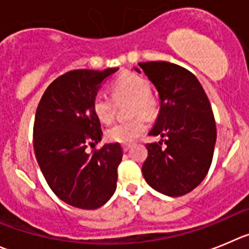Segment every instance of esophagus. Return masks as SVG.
Returning a JSON list of instances; mask_svg holds the SVG:
<instances>
[{"instance_id":"1","label":"esophagus","mask_w":249,"mask_h":249,"mask_svg":"<svg viewBox=\"0 0 249 249\" xmlns=\"http://www.w3.org/2000/svg\"><path fill=\"white\" fill-rule=\"evenodd\" d=\"M130 147H131V145H130V144H124V145H123V150H124L125 152L129 151Z\"/></svg>"}]
</instances>
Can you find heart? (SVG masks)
Wrapping results in <instances>:
<instances>
[{
    "instance_id": "1",
    "label": "heart",
    "mask_w": 249,
    "mask_h": 249,
    "mask_svg": "<svg viewBox=\"0 0 249 249\" xmlns=\"http://www.w3.org/2000/svg\"><path fill=\"white\" fill-rule=\"evenodd\" d=\"M115 98H127L133 100L131 115H151L154 111V100L149 97L150 86L147 80L135 73H125L120 75L113 84ZM93 110L102 123H109L113 119L114 104L108 94L99 91L93 99ZM147 124L142 116H136L127 122H120L105 130V139L110 142L130 144L145 133Z\"/></svg>"
}]
</instances>
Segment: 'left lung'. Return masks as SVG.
Returning a JSON list of instances; mask_svg holds the SVG:
<instances>
[{"mask_svg":"<svg viewBox=\"0 0 249 249\" xmlns=\"http://www.w3.org/2000/svg\"><path fill=\"white\" fill-rule=\"evenodd\" d=\"M139 67L160 98V110L149 135L160 136L161 141L146 145L142 175L158 192L182 196L202 182L211 166L217 138L211 104L187 69L169 62H147Z\"/></svg>","mask_w":249,"mask_h":249,"instance_id":"left-lung-1","label":"left lung"}]
</instances>
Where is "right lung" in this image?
<instances>
[{
	"label": "right lung",
	"mask_w": 249,
	"mask_h": 249,
	"mask_svg": "<svg viewBox=\"0 0 249 249\" xmlns=\"http://www.w3.org/2000/svg\"><path fill=\"white\" fill-rule=\"evenodd\" d=\"M118 69H77L60 75L46 89L36 111L33 146L39 169L52 191L73 207H102L116 190L120 144H105L91 154L86 149L103 136L94 97Z\"/></svg>",
	"instance_id": "1"
}]
</instances>
